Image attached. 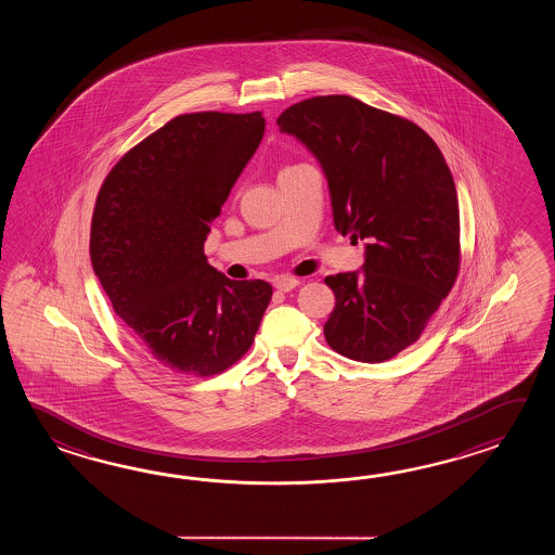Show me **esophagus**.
<instances>
[{"instance_id": "esophagus-1", "label": "esophagus", "mask_w": 555, "mask_h": 555, "mask_svg": "<svg viewBox=\"0 0 555 555\" xmlns=\"http://www.w3.org/2000/svg\"><path fill=\"white\" fill-rule=\"evenodd\" d=\"M273 285H275V289L278 292H292L294 287H297L299 285V280H295V278H289V275H280V278H275L273 280Z\"/></svg>"}]
</instances>
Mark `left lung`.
Segmentation results:
<instances>
[{
	"label": "left lung",
	"instance_id": "1",
	"mask_svg": "<svg viewBox=\"0 0 555 555\" xmlns=\"http://www.w3.org/2000/svg\"><path fill=\"white\" fill-rule=\"evenodd\" d=\"M280 132L318 158L333 222L365 240L361 272L327 275L331 349L383 363L413 345L449 295L461 266L456 186L437 142L406 118L347 94L285 108Z\"/></svg>",
	"mask_w": 555,
	"mask_h": 555
}]
</instances>
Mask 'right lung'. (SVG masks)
I'll return each instance as SVG.
<instances>
[{
    "instance_id": "add662e5",
    "label": "right lung",
    "mask_w": 555,
    "mask_h": 555,
    "mask_svg": "<svg viewBox=\"0 0 555 555\" xmlns=\"http://www.w3.org/2000/svg\"><path fill=\"white\" fill-rule=\"evenodd\" d=\"M263 130L260 111L180 115L130 149L99 190L94 275L137 341L178 373L210 377L234 365L272 299L270 283L228 280L204 256Z\"/></svg>"
}]
</instances>
